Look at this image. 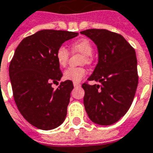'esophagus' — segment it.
<instances>
[{
	"label": "esophagus",
	"instance_id": "1",
	"mask_svg": "<svg viewBox=\"0 0 153 153\" xmlns=\"http://www.w3.org/2000/svg\"><path fill=\"white\" fill-rule=\"evenodd\" d=\"M81 86V84L79 82H74V87H79Z\"/></svg>",
	"mask_w": 153,
	"mask_h": 153
}]
</instances>
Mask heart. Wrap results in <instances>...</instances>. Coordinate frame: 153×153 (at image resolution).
<instances>
[{
	"label": "heart",
	"instance_id": "heart-1",
	"mask_svg": "<svg viewBox=\"0 0 153 153\" xmlns=\"http://www.w3.org/2000/svg\"><path fill=\"white\" fill-rule=\"evenodd\" d=\"M71 49L74 52H79L83 55L82 63L90 64L92 62L91 54L93 52V46L88 39L81 38L74 42V43H72ZM69 55L70 53L68 50L64 46H60L57 50L55 53L56 60L61 67H65L66 66L68 62ZM86 74L87 71L83 67H70L64 71L63 78L69 81L79 82L86 76Z\"/></svg>",
	"mask_w": 153,
	"mask_h": 153
}]
</instances>
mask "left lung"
Here are the masks:
<instances>
[{
    "mask_svg": "<svg viewBox=\"0 0 153 153\" xmlns=\"http://www.w3.org/2000/svg\"><path fill=\"white\" fill-rule=\"evenodd\" d=\"M94 42L98 63L87 79L100 84L82 85L85 110L93 123L111 125L131 107L138 85L136 51L123 36L107 30L80 32Z\"/></svg>",
    "mask_w": 153,
    "mask_h": 153,
    "instance_id": "obj_1",
    "label": "left lung"
}]
</instances>
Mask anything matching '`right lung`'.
Here are the masks:
<instances>
[{
    "label": "right lung",
    "instance_id": "1",
    "mask_svg": "<svg viewBox=\"0 0 153 153\" xmlns=\"http://www.w3.org/2000/svg\"><path fill=\"white\" fill-rule=\"evenodd\" d=\"M78 35L40 30L24 38L15 51L9 68L15 102L23 117L39 129H54L66 119L74 85L66 80L55 90L51 86L62 77L55 53L66 41Z\"/></svg>",
    "mask_w": 153,
    "mask_h": 153
}]
</instances>
